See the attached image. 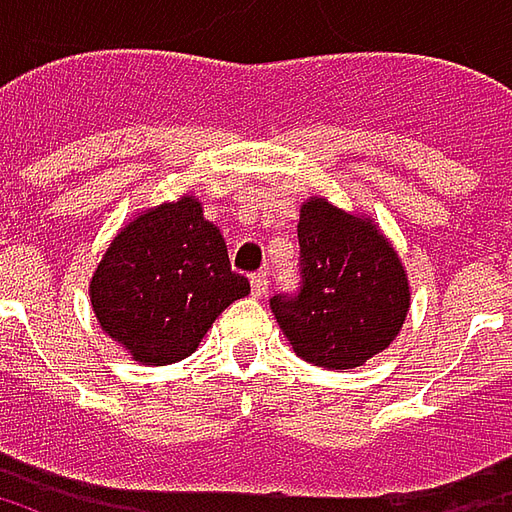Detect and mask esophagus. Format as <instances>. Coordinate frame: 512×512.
Listing matches in <instances>:
<instances>
[{
  "instance_id": "1",
  "label": "esophagus",
  "mask_w": 512,
  "mask_h": 512,
  "mask_svg": "<svg viewBox=\"0 0 512 512\" xmlns=\"http://www.w3.org/2000/svg\"><path fill=\"white\" fill-rule=\"evenodd\" d=\"M249 282H252V296H257V299H260V296H266V290H268V274H266V271H255Z\"/></svg>"
}]
</instances>
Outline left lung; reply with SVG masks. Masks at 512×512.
Instances as JSON below:
<instances>
[{
	"label": "left lung",
	"mask_w": 512,
	"mask_h": 512,
	"mask_svg": "<svg viewBox=\"0 0 512 512\" xmlns=\"http://www.w3.org/2000/svg\"><path fill=\"white\" fill-rule=\"evenodd\" d=\"M408 299L406 271L373 224L323 200L301 208L299 288L268 301L301 359L359 367L395 340Z\"/></svg>",
	"instance_id": "obj_1"
}]
</instances>
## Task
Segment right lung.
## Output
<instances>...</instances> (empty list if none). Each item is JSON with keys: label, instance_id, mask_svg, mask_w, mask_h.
Here are the masks:
<instances>
[{"label": "right lung", "instance_id": "1", "mask_svg": "<svg viewBox=\"0 0 512 512\" xmlns=\"http://www.w3.org/2000/svg\"><path fill=\"white\" fill-rule=\"evenodd\" d=\"M249 293L230 266L219 227L183 197L142 213L117 235L95 271V318L145 365L189 356L211 323Z\"/></svg>", "mask_w": 512, "mask_h": 512}]
</instances>
